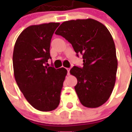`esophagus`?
Segmentation results:
<instances>
[{
    "mask_svg": "<svg viewBox=\"0 0 132 132\" xmlns=\"http://www.w3.org/2000/svg\"><path fill=\"white\" fill-rule=\"evenodd\" d=\"M67 75H69V72H70V68H67Z\"/></svg>",
    "mask_w": 132,
    "mask_h": 132,
    "instance_id": "esophagus-1",
    "label": "esophagus"
}]
</instances>
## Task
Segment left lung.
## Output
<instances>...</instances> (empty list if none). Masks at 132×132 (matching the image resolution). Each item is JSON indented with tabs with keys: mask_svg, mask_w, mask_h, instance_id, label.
<instances>
[{
	"mask_svg": "<svg viewBox=\"0 0 132 132\" xmlns=\"http://www.w3.org/2000/svg\"><path fill=\"white\" fill-rule=\"evenodd\" d=\"M55 34L71 43L77 55H82L83 67L70 70L77 79L75 89L80 103L87 108L102 106L116 82L118 61L111 34L102 23L88 18L64 22Z\"/></svg>",
	"mask_w": 132,
	"mask_h": 132,
	"instance_id": "8db88e82",
	"label": "left lung"
}]
</instances>
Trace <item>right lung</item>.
<instances>
[{"label":"right lung","mask_w":132,"mask_h":132,"mask_svg":"<svg viewBox=\"0 0 132 132\" xmlns=\"http://www.w3.org/2000/svg\"><path fill=\"white\" fill-rule=\"evenodd\" d=\"M59 23L32 25L22 31L15 43L13 69L15 80L27 101L36 110L49 112L59 106L67 71L45 66L50 43Z\"/></svg>","instance_id":"1"}]
</instances>
